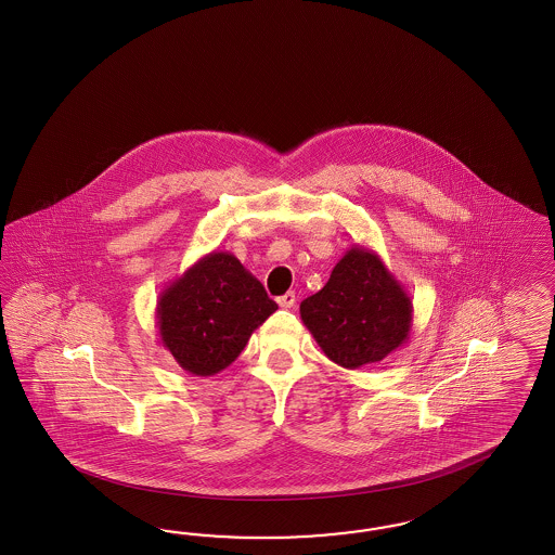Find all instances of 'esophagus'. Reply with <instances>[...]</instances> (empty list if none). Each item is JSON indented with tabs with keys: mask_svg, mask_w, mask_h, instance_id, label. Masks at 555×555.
<instances>
[{
	"mask_svg": "<svg viewBox=\"0 0 555 555\" xmlns=\"http://www.w3.org/2000/svg\"><path fill=\"white\" fill-rule=\"evenodd\" d=\"M295 301H297V297H295V293H293V291H291V293H285L283 297H279V299H276V302H279L283 309H291V307L295 305Z\"/></svg>",
	"mask_w": 555,
	"mask_h": 555,
	"instance_id": "1",
	"label": "esophagus"
}]
</instances>
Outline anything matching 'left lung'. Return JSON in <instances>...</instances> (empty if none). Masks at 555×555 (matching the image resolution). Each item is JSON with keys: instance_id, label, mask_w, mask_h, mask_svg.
<instances>
[{"instance_id": "left-lung-1", "label": "left lung", "mask_w": 555, "mask_h": 555, "mask_svg": "<svg viewBox=\"0 0 555 555\" xmlns=\"http://www.w3.org/2000/svg\"><path fill=\"white\" fill-rule=\"evenodd\" d=\"M301 320L332 362L356 370L406 344L413 302L378 254L353 244L320 293L301 302Z\"/></svg>"}]
</instances>
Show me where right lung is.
Instances as JSON below:
<instances>
[{"instance_id": "right-lung-1", "label": "right lung", "mask_w": 555, "mask_h": 555, "mask_svg": "<svg viewBox=\"0 0 555 555\" xmlns=\"http://www.w3.org/2000/svg\"><path fill=\"white\" fill-rule=\"evenodd\" d=\"M279 305L230 253H209L163 288L156 301L160 344L181 369L214 376L228 369Z\"/></svg>"}]
</instances>
